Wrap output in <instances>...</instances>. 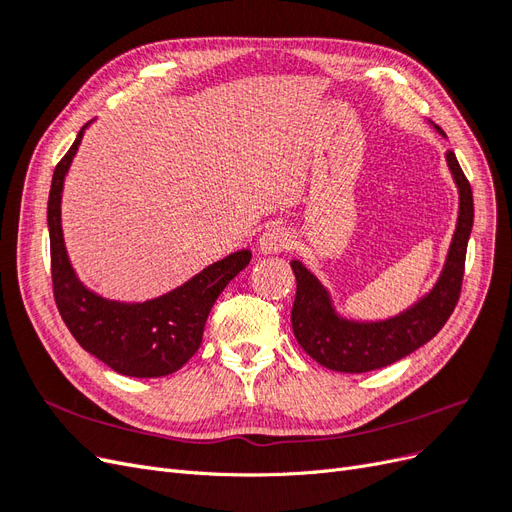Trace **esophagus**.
Segmentation results:
<instances>
[{"label": "esophagus", "mask_w": 512, "mask_h": 512, "mask_svg": "<svg viewBox=\"0 0 512 512\" xmlns=\"http://www.w3.org/2000/svg\"><path fill=\"white\" fill-rule=\"evenodd\" d=\"M288 245H290V235L282 226H269L258 239V247L262 254H282L284 250H288Z\"/></svg>", "instance_id": "obj_1"}]
</instances>
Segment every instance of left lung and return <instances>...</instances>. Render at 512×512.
Returning a JSON list of instances; mask_svg holds the SVG:
<instances>
[{
  "instance_id": "left-lung-1",
  "label": "left lung",
  "mask_w": 512,
  "mask_h": 512,
  "mask_svg": "<svg viewBox=\"0 0 512 512\" xmlns=\"http://www.w3.org/2000/svg\"><path fill=\"white\" fill-rule=\"evenodd\" d=\"M433 128L442 134L438 126ZM446 164L459 194L455 235L448 245L438 282L401 314L374 322L346 318L337 312L331 292L318 277L301 260L290 262L297 277V297L290 316L292 331L299 346L322 367L344 374L386 367L427 344L451 318L463 282V265L474 224V200L470 181L463 175L453 151H446Z\"/></svg>"
}]
</instances>
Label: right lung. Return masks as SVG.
<instances>
[{
  "label": "right lung",
  "instance_id": "right-lung-1",
  "mask_svg": "<svg viewBox=\"0 0 512 512\" xmlns=\"http://www.w3.org/2000/svg\"><path fill=\"white\" fill-rule=\"evenodd\" d=\"M87 128L89 123L76 134V141L55 168L46 211L57 309L76 342L117 374L162 378L192 359L203 342L205 322L215 299L232 277L250 265L252 252H232L188 282L147 301L106 299L87 288L72 267L61 228L64 183Z\"/></svg>",
  "mask_w": 512,
  "mask_h": 512
}]
</instances>
